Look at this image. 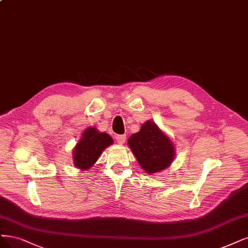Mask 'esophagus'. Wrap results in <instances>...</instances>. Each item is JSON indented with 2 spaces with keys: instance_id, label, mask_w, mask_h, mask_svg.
<instances>
[{
  "instance_id": "34e87169",
  "label": "esophagus",
  "mask_w": 248,
  "mask_h": 248,
  "mask_svg": "<svg viewBox=\"0 0 248 248\" xmlns=\"http://www.w3.org/2000/svg\"><path fill=\"white\" fill-rule=\"evenodd\" d=\"M116 140H117V142L119 143V144H123L124 142H125V140H126V135H117L116 136Z\"/></svg>"
}]
</instances>
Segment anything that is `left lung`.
<instances>
[{"label": "left lung", "mask_w": 248, "mask_h": 248, "mask_svg": "<svg viewBox=\"0 0 248 248\" xmlns=\"http://www.w3.org/2000/svg\"><path fill=\"white\" fill-rule=\"evenodd\" d=\"M128 144L140 165L149 173L165 169L174 157L172 142L152 121L143 123L140 130L130 136Z\"/></svg>", "instance_id": "8db88e82"}]
</instances>
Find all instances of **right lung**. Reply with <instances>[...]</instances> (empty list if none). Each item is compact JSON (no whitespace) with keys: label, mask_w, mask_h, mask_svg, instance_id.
I'll list each match as a JSON object with an SVG mask.
<instances>
[{"label":"right lung","mask_w":248,"mask_h":248,"mask_svg":"<svg viewBox=\"0 0 248 248\" xmlns=\"http://www.w3.org/2000/svg\"><path fill=\"white\" fill-rule=\"evenodd\" d=\"M112 143L113 140L108 133L98 132L93 127L87 128L74 150L75 165L83 170L88 169L95 163L102 151Z\"/></svg>","instance_id":"obj_1"}]
</instances>
